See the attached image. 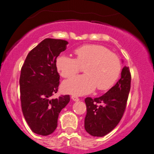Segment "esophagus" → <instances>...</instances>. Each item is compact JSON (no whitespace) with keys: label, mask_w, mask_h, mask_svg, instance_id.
Listing matches in <instances>:
<instances>
[{"label":"esophagus","mask_w":154,"mask_h":154,"mask_svg":"<svg viewBox=\"0 0 154 154\" xmlns=\"http://www.w3.org/2000/svg\"><path fill=\"white\" fill-rule=\"evenodd\" d=\"M71 99H72L73 100H74V101H79V100H80V98H79L78 97H77V96H75V95L71 96Z\"/></svg>","instance_id":"esophagus-1"}]
</instances>
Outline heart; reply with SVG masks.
<instances>
[{
  "label": "heart",
  "instance_id": "obj_1",
  "mask_svg": "<svg viewBox=\"0 0 154 154\" xmlns=\"http://www.w3.org/2000/svg\"><path fill=\"white\" fill-rule=\"evenodd\" d=\"M75 59L62 55L57 58L56 66L64 78L75 75L84 66L86 74L66 80L63 84L64 91L74 95L91 92L97 86L100 91L113 86L122 70V63L117 55L108 48L98 45H86L74 51Z\"/></svg>",
  "mask_w": 154,
  "mask_h": 154
}]
</instances>
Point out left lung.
Masks as SVG:
<instances>
[{
  "mask_svg": "<svg viewBox=\"0 0 154 154\" xmlns=\"http://www.w3.org/2000/svg\"><path fill=\"white\" fill-rule=\"evenodd\" d=\"M131 74L125 66L121 78L114 86L102 96L92 99L86 97L85 130L92 136H106L120 122L123 117L130 90Z\"/></svg>",
  "mask_w": 154,
  "mask_h": 154,
  "instance_id": "1",
  "label": "left lung"
}]
</instances>
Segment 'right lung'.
<instances>
[{
  "mask_svg": "<svg viewBox=\"0 0 154 154\" xmlns=\"http://www.w3.org/2000/svg\"><path fill=\"white\" fill-rule=\"evenodd\" d=\"M66 40L45 38L27 54L19 79L23 115L35 134L48 136L57 127L59 114L70 101V96L52 99L58 91L60 74L57 58L66 49Z\"/></svg>",
  "mask_w": 154,
  "mask_h": 154,
  "instance_id": "obj_1",
  "label": "right lung"
}]
</instances>
